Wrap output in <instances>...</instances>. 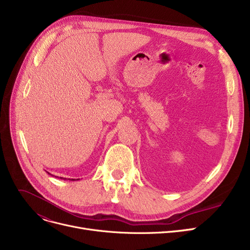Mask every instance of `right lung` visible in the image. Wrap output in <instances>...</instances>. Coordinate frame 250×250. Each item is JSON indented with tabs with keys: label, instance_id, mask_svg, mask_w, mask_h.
Wrapping results in <instances>:
<instances>
[{
	"label": "right lung",
	"instance_id": "1",
	"mask_svg": "<svg viewBox=\"0 0 250 250\" xmlns=\"http://www.w3.org/2000/svg\"><path fill=\"white\" fill-rule=\"evenodd\" d=\"M47 173H48V172H47ZM48 174H50V173H48ZM50 175H51V174H50ZM52 176H54V175H52ZM55 177H58V176H55ZM60 178H61V179H63V180L67 179V178H63V177H60ZM69 180H75V179H70V178H69ZM77 180H78V179H77Z\"/></svg>",
	"mask_w": 250,
	"mask_h": 250
}]
</instances>
